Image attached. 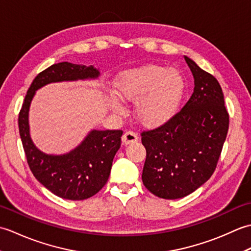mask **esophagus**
I'll return each instance as SVG.
<instances>
[{
	"mask_svg": "<svg viewBox=\"0 0 251 251\" xmlns=\"http://www.w3.org/2000/svg\"><path fill=\"white\" fill-rule=\"evenodd\" d=\"M138 139H139V138H138L136 132L131 131V130L126 131L122 137V141H123V143H124V145H130V143L137 142Z\"/></svg>",
	"mask_w": 251,
	"mask_h": 251,
	"instance_id": "1",
	"label": "esophagus"
}]
</instances>
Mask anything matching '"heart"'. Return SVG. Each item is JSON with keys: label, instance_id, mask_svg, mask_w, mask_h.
I'll list each match as a JSON object with an SVG mask.
<instances>
[{"label": "heart", "instance_id": "b5f03b06", "mask_svg": "<svg viewBox=\"0 0 251 251\" xmlns=\"http://www.w3.org/2000/svg\"><path fill=\"white\" fill-rule=\"evenodd\" d=\"M184 78L177 69L148 63L121 72L114 82L115 93L124 101H135L136 115L145 125L162 124L170 119L182 99ZM110 108L124 111L119 98L112 96Z\"/></svg>", "mask_w": 251, "mask_h": 251}]
</instances>
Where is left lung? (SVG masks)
<instances>
[{
  "instance_id": "left-lung-1",
  "label": "left lung",
  "mask_w": 251,
  "mask_h": 251,
  "mask_svg": "<svg viewBox=\"0 0 251 251\" xmlns=\"http://www.w3.org/2000/svg\"><path fill=\"white\" fill-rule=\"evenodd\" d=\"M194 90L177 114L155 129L143 131L147 151L142 182L155 196L177 200L211 177L228 129V113L217 78L184 56Z\"/></svg>"
}]
</instances>
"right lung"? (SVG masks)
<instances>
[{
    "mask_svg": "<svg viewBox=\"0 0 251 251\" xmlns=\"http://www.w3.org/2000/svg\"><path fill=\"white\" fill-rule=\"evenodd\" d=\"M100 75L94 66L59 62L36 75L26 92L18 117L19 134L32 174L40 183L61 199L86 200L103 188L112 162L121 147L122 130L93 129L75 149L54 155L39 150L30 136L29 110L35 92L47 84L95 79Z\"/></svg>",
    "mask_w": 251,
    "mask_h": 251,
    "instance_id": "1",
    "label": "right lung"
}]
</instances>
